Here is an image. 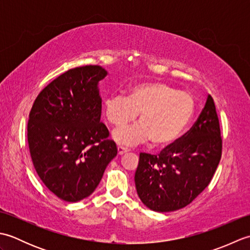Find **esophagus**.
<instances>
[{"label": "esophagus", "mask_w": 250, "mask_h": 250, "mask_svg": "<svg viewBox=\"0 0 250 250\" xmlns=\"http://www.w3.org/2000/svg\"><path fill=\"white\" fill-rule=\"evenodd\" d=\"M117 150H118V153L119 155H124L125 152H128L130 149L128 147H124V146H118V148H117Z\"/></svg>", "instance_id": "esophagus-1"}]
</instances>
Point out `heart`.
<instances>
[{"mask_svg": "<svg viewBox=\"0 0 250 250\" xmlns=\"http://www.w3.org/2000/svg\"><path fill=\"white\" fill-rule=\"evenodd\" d=\"M192 95L161 82L142 83L131 89L129 97L114 94L104 101V113L111 125H125L140 113V124L114 131V140L136 145L151 139L157 146L174 142L192 118Z\"/></svg>", "mask_w": 250, "mask_h": 250, "instance_id": "obj_1", "label": "heart"}]
</instances>
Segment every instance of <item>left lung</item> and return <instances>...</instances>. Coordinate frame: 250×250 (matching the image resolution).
Wrapping results in <instances>:
<instances>
[{
    "instance_id": "8db88e82",
    "label": "left lung",
    "mask_w": 250,
    "mask_h": 250,
    "mask_svg": "<svg viewBox=\"0 0 250 250\" xmlns=\"http://www.w3.org/2000/svg\"><path fill=\"white\" fill-rule=\"evenodd\" d=\"M219 119L208 95L187 133L159 155L141 152L135 172L140 199L155 211H173L190 204L213 179L222 152Z\"/></svg>"
}]
</instances>
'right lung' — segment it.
Wrapping results in <instances>:
<instances>
[{
  "mask_svg": "<svg viewBox=\"0 0 250 250\" xmlns=\"http://www.w3.org/2000/svg\"><path fill=\"white\" fill-rule=\"evenodd\" d=\"M99 65L71 68L37 95L28 121V144L35 171L58 198L77 202L91 194L117 155L101 122Z\"/></svg>",
  "mask_w": 250,
  "mask_h": 250,
  "instance_id": "right-lung-1",
  "label": "right lung"
}]
</instances>
